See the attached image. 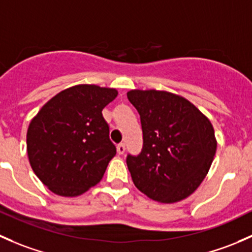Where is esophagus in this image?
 <instances>
[{
	"instance_id": "34e87169",
	"label": "esophagus",
	"mask_w": 252,
	"mask_h": 252,
	"mask_svg": "<svg viewBox=\"0 0 252 252\" xmlns=\"http://www.w3.org/2000/svg\"><path fill=\"white\" fill-rule=\"evenodd\" d=\"M116 149H118L119 154H120V155L124 154V153H125V150H126L125 144H124V143H119L118 147H116Z\"/></svg>"
}]
</instances>
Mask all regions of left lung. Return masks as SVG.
Returning a JSON list of instances; mask_svg holds the SVG:
<instances>
[{
  "label": "left lung",
  "mask_w": 252,
  "mask_h": 252,
  "mask_svg": "<svg viewBox=\"0 0 252 252\" xmlns=\"http://www.w3.org/2000/svg\"><path fill=\"white\" fill-rule=\"evenodd\" d=\"M127 98L138 111L143 132L142 152L126 158L134 186L161 203L189 196L216 153L209 119L186 98L165 91L133 90Z\"/></svg>",
  "instance_id": "left-lung-1"
}]
</instances>
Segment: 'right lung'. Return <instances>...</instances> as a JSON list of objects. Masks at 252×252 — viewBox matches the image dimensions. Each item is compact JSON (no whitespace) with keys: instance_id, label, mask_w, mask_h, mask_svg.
<instances>
[{"instance_id":"1","label":"right lung","mask_w":252,"mask_h":252,"mask_svg":"<svg viewBox=\"0 0 252 252\" xmlns=\"http://www.w3.org/2000/svg\"><path fill=\"white\" fill-rule=\"evenodd\" d=\"M116 95L114 88L77 85L54 95L31 120L29 161L49 190L76 196L102 180L116 154L102 110Z\"/></svg>"}]
</instances>
